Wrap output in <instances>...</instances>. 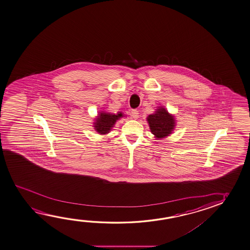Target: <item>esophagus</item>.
I'll list each match as a JSON object with an SVG mask.
<instances>
[{"instance_id": "34e87169", "label": "esophagus", "mask_w": 250, "mask_h": 250, "mask_svg": "<svg viewBox=\"0 0 250 250\" xmlns=\"http://www.w3.org/2000/svg\"><path fill=\"white\" fill-rule=\"evenodd\" d=\"M130 115H131V118H132V119H134V120H138V117H139V113H138V111H137V110H132Z\"/></svg>"}]
</instances>
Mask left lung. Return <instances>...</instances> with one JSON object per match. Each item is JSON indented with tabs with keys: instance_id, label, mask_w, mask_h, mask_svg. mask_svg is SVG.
Wrapping results in <instances>:
<instances>
[{
	"instance_id": "1",
	"label": "left lung",
	"mask_w": 250,
	"mask_h": 250,
	"mask_svg": "<svg viewBox=\"0 0 250 250\" xmlns=\"http://www.w3.org/2000/svg\"><path fill=\"white\" fill-rule=\"evenodd\" d=\"M152 134L157 138H163L171 134L174 130V116L170 115L166 109L160 107L155 113L147 118Z\"/></svg>"
}]
</instances>
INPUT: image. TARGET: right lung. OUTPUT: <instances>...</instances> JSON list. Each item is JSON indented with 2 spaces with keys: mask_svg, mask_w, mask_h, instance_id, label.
Returning <instances> with one entry per match:
<instances>
[{
  "mask_svg": "<svg viewBox=\"0 0 250 250\" xmlns=\"http://www.w3.org/2000/svg\"><path fill=\"white\" fill-rule=\"evenodd\" d=\"M123 117L122 112H119L118 114H112V113H106V112H101L95 125V130H97L101 134H106L108 133L110 130L112 129L116 121Z\"/></svg>",
  "mask_w": 250,
  "mask_h": 250,
  "instance_id": "right-lung-1",
  "label": "right lung"
}]
</instances>
